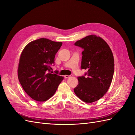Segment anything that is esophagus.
Instances as JSON below:
<instances>
[{
    "label": "esophagus",
    "mask_w": 135,
    "mask_h": 135,
    "mask_svg": "<svg viewBox=\"0 0 135 135\" xmlns=\"http://www.w3.org/2000/svg\"><path fill=\"white\" fill-rule=\"evenodd\" d=\"M71 76H72V75H65L64 76V78H66V79H68V78H70Z\"/></svg>",
    "instance_id": "34e87169"
}]
</instances>
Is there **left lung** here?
<instances>
[{
  "mask_svg": "<svg viewBox=\"0 0 135 135\" xmlns=\"http://www.w3.org/2000/svg\"><path fill=\"white\" fill-rule=\"evenodd\" d=\"M74 44L84 50L81 68L87 70L84 76L78 78L74 92L82 101L91 103L102 98L111 83L115 65L112 52L105 40L94 35Z\"/></svg>",
  "mask_w": 135,
  "mask_h": 135,
  "instance_id": "left-lung-1",
  "label": "left lung"
}]
</instances>
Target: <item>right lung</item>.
<instances>
[{
  "instance_id": "add662e5",
  "label": "right lung",
  "mask_w": 135,
  "mask_h": 135,
  "mask_svg": "<svg viewBox=\"0 0 135 135\" xmlns=\"http://www.w3.org/2000/svg\"><path fill=\"white\" fill-rule=\"evenodd\" d=\"M61 42L46 38L33 40L24 48L18 65V75L20 84L30 97L38 102L51 98L64 78L51 74L55 55Z\"/></svg>"
}]
</instances>
